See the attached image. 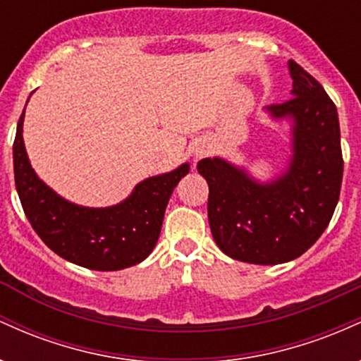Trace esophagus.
<instances>
[{"mask_svg": "<svg viewBox=\"0 0 361 361\" xmlns=\"http://www.w3.org/2000/svg\"><path fill=\"white\" fill-rule=\"evenodd\" d=\"M209 152H210L209 146H200V147H197V151H195V156H197V159H200V157L209 156Z\"/></svg>", "mask_w": 361, "mask_h": 361, "instance_id": "1", "label": "esophagus"}]
</instances>
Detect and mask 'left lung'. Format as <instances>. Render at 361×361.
<instances>
[{"label":"left lung","instance_id":"8db88e82","mask_svg":"<svg viewBox=\"0 0 361 361\" xmlns=\"http://www.w3.org/2000/svg\"><path fill=\"white\" fill-rule=\"evenodd\" d=\"M292 98L267 106L273 122H290L287 166L259 181L224 157H205L198 173L209 183V224L229 258L280 264L299 258L333 217L343 181L338 110L319 82L288 61Z\"/></svg>","mask_w":361,"mask_h":361}]
</instances>
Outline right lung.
<instances>
[{
    "label": "right lung",
    "mask_w": 361,
    "mask_h": 361,
    "mask_svg": "<svg viewBox=\"0 0 361 361\" xmlns=\"http://www.w3.org/2000/svg\"><path fill=\"white\" fill-rule=\"evenodd\" d=\"M23 118L25 110L13 142L15 185L40 239L61 258L97 271L123 270L146 259L159 239L169 197L188 175L190 164L146 178L115 205H78L54 192L32 168L23 142Z\"/></svg>",
    "instance_id": "add662e5"
}]
</instances>
